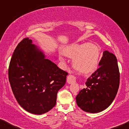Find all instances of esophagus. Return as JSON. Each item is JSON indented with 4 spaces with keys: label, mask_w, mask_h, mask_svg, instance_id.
Listing matches in <instances>:
<instances>
[{
    "label": "esophagus",
    "mask_w": 129,
    "mask_h": 129,
    "mask_svg": "<svg viewBox=\"0 0 129 129\" xmlns=\"http://www.w3.org/2000/svg\"><path fill=\"white\" fill-rule=\"evenodd\" d=\"M76 82V79L74 76L72 75H68L67 77V82L69 84H71L74 83V82Z\"/></svg>",
    "instance_id": "obj_1"
}]
</instances>
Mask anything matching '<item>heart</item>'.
I'll list each match as a JSON object with an SVG mask.
<instances>
[{"mask_svg":"<svg viewBox=\"0 0 129 129\" xmlns=\"http://www.w3.org/2000/svg\"><path fill=\"white\" fill-rule=\"evenodd\" d=\"M65 56L73 58V65L76 70L82 73L93 71L99 64L100 49L93 43L72 44L64 50Z\"/></svg>","mask_w":129,"mask_h":129,"instance_id":"obj_1","label":"heart"}]
</instances>
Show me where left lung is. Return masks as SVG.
Masks as SVG:
<instances>
[{"label":"left lung","mask_w":129,"mask_h":129,"mask_svg":"<svg viewBox=\"0 0 129 129\" xmlns=\"http://www.w3.org/2000/svg\"><path fill=\"white\" fill-rule=\"evenodd\" d=\"M99 65V68L87 79L86 87L76 97L78 107L93 114L105 110L111 104L119 86V71L114 54L104 51Z\"/></svg>","instance_id":"8db88e82"}]
</instances>
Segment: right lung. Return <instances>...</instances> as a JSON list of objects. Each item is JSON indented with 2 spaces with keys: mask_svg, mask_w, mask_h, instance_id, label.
Segmentation results:
<instances>
[{
  "mask_svg": "<svg viewBox=\"0 0 129 129\" xmlns=\"http://www.w3.org/2000/svg\"><path fill=\"white\" fill-rule=\"evenodd\" d=\"M68 74L46 59L28 38L17 45L9 68V82L17 102L25 110L36 115L55 106L57 93L66 83Z\"/></svg>",
  "mask_w": 129,
  "mask_h": 129,
  "instance_id": "1",
  "label": "right lung"
}]
</instances>
